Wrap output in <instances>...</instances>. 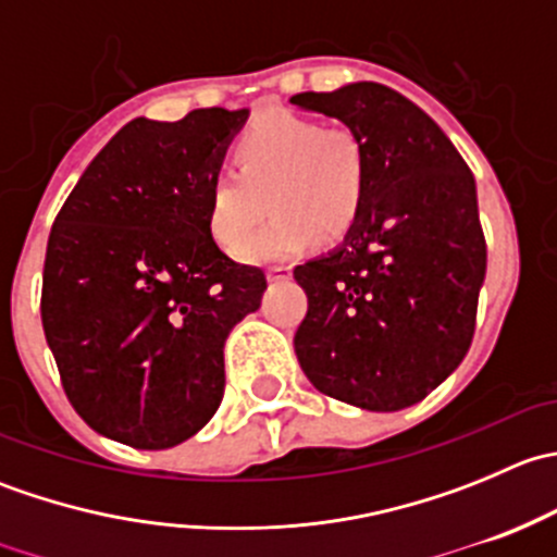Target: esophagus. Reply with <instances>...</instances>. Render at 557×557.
Instances as JSON below:
<instances>
[{
    "mask_svg": "<svg viewBox=\"0 0 557 557\" xmlns=\"http://www.w3.org/2000/svg\"><path fill=\"white\" fill-rule=\"evenodd\" d=\"M290 277V267H269L267 269V280L269 283H280V280Z\"/></svg>",
    "mask_w": 557,
    "mask_h": 557,
    "instance_id": "1",
    "label": "esophagus"
}]
</instances>
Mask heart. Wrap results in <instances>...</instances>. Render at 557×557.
<instances>
[{"label":"heart","mask_w":557,"mask_h":557,"mask_svg":"<svg viewBox=\"0 0 557 557\" xmlns=\"http://www.w3.org/2000/svg\"><path fill=\"white\" fill-rule=\"evenodd\" d=\"M232 159L234 174H218L210 185L207 223L215 243L239 252L267 205L274 210L245 250L247 261L294 256L312 237H345L367 201L363 145L347 128H325L314 117L267 112L234 143Z\"/></svg>","instance_id":"obj_1"}]
</instances>
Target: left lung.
I'll return each mask as SVG.
<instances>
[{
  "instance_id": "1",
  "label": "left lung",
  "mask_w": 557,
  "mask_h": 557,
  "mask_svg": "<svg viewBox=\"0 0 557 557\" xmlns=\"http://www.w3.org/2000/svg\"><path fill=\"white\" fill-rule=\"evenodd\" d=\"M290 104L345 123L369 166L345 243L294 269L310 301L296 358L325 396L398 412L445 383L474 336L487 263L474 177L447 134L380 83Z\"/></svg>"
}]
</instances>
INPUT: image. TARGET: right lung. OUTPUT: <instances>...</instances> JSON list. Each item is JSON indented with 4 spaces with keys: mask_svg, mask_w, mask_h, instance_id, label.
Instances as JSON below:
<instances>
[{
    "mask_svg": "<svg viewBox=\"0 0 557 557\" xmlns=\"http://www.w3.org/2000/svg\"><path fill=\"white\" fill-rule=\"evenodd\" d=\"M250 110L134 117L81 174L48 237L42 329L97 434L166 450L199 434L226 385L223 345L267 277L215 245L210 185Z\"/></svg>",
    "mask_w": 557,
    "mask_h": 557,
    "instance_id": "add662e5",
    "label": "right lung"
}]
</instances>
